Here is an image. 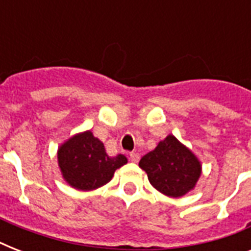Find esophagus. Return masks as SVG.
<instances>
[{
  "label": "esophagus",
  "mask_w": 251,
  "mask_h": 251,
  "mask_svg": "<svg viewBox=\"0 0 251 251\" xmlns=\"http://www.w3.org/2000/svg\"><path fill=\"white\" fill-rule=\"evenodd\" d=\"M139 159H141V155L137 152H131L130 153V160L133 161V163H138L139 161Z\"/></svg>",
  "instance_id": "1"
}]
</instances>
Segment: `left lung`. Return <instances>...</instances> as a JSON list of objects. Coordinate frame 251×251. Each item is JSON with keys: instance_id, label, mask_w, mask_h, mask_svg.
<instances>
[{"instance_id": "8db88e82", "label": "left lung", "mask_w": 251, "mask_h": 251, "mask_svg": "<svg viewBox=\"0 0 251 251\" xmlns=\"http://www.w3.org/2000/svg\"><path fill=\"white\" fill-rule=\"evenodd\" d=\"M139 167L147 173L151 185L168 197L185 195L201 176L198 159L173 135H168L142 157Z\"/></svg>"}]
</instances>
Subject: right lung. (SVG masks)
Returning <instances> with one entry per match:
<instances>
[{
	"mask_svg": "<svg viewBox=\"0 0 251 251\" xmlns=\"http://www.w3.org/2000/svg\"><path fill=\"white\" fill-rule=\"evenodd\" d=\"M127 163L124 155H106L102 142L91 131L76 134L58 150L64 178L78 190H94L109 182L116 169Z\"/></svg>",
	"mask_w": 251,
	"mask_h": 251,
	"instance_id": "obj_1",
	"label": "right lung"
}]
</instances>
